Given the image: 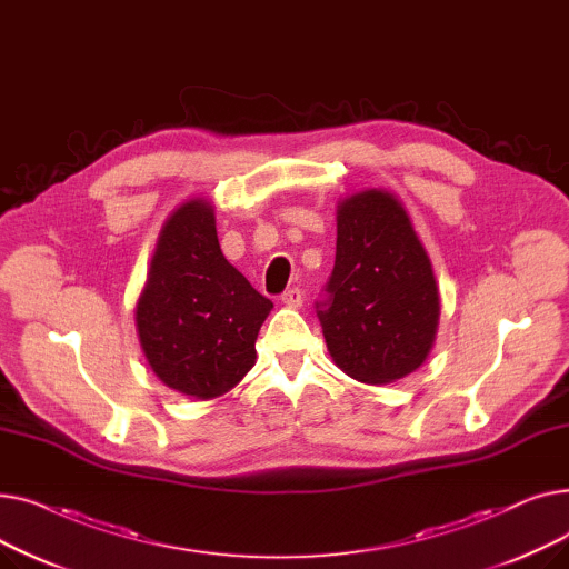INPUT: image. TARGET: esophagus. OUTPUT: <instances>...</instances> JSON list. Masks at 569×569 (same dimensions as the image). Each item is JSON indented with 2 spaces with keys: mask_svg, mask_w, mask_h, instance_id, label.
<instances>
[{
  "mask_svg": "<svg viewBox=\"0 0 569 569\" xmlns=\"http://www.w3.org/2000/svg\"><path fill=\"white\" fill-rule=\"evenodd\" d=\"M281 305H286L288 309H300L305 305V292L300 288H290L281 295Z\"/></svg>",
  "mask_w": 569,
  "mask_h": 569,
  "instance_id": "obj_1",
  "label": "esophagus"
}]
</instances>
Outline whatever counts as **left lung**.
<instances>
[{
	"mask_svg": "<svg viewBox=\"0 0 569 569\" xmlns=\"http://www.w3.org/2000/svg\"><path fill=\"white\" fill-rule=\"evenodd\" d=\"M332 362L367 385H390L429 357L440 295L401 200L362 189L337 202V258L318 311Z\"/></svg>",
	"mask_w": 569,
	"mask_h": 569,
	"instance_id": "obj_1",
	"label": "left lung"
}]
</instances>
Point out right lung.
I'll return each mask as SVG.
<instances>
[{"mask_svg": "<svg viewBox=\"0 0 569 569\" xmlns=\"http://www.w3.org/2000/svg\"><path fill=\"white\" fill-rule=\"evenodd\" d=\"M272 309L221 253L212 200L174 207L136 305L138 339L157 378L189 399L228 395L253 369Z\"/></svg>", "mask_w": 569, "mask_h": 569, "instance_id": "obj_1", "label": "right lung"}]
</instances>
